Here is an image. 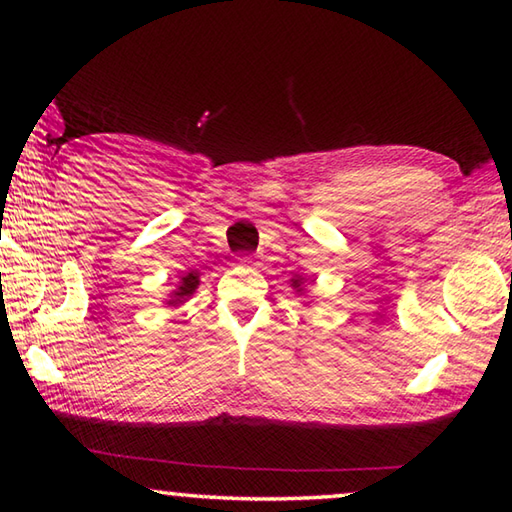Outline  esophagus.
I'll list each match as a JSON object with an SVG mask.
<instances>
[{
	"instance_id": "1",
	"label": "esophagus",
	"mask_w": 512,
	"mask_h": 512,
	"mask_svg": "<svg viewBox=\"0 0 512 512\" xmlns=\"http://www.w3.org/2000/svg\"><path fill=\"white\" fill-rule=\"evenodd\" d=\"M237 264H239V266H253L255 259L250 257V255H241V257L237 259Z\"/></svg>"
}]
</instances>
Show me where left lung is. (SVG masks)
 <instances>
[{
  "instance_id": "8db88e82",
  "label": "left lung",
  "mask_w": 512,
  "mask_h": 512,
  "mask_svg": "<svg viewBox=\"0 0 512 512\" xmlns=\"http://www.w3.org/2000/svg\"><path fill=\"white\" fill-rule=\"evenodd\" d=\"M293 287H300V280H293Z\"/></svg>"
}]
</instances>
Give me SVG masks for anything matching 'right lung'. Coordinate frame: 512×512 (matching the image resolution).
<instances>
[{
    "label": "right lung",
    "mask_w": 512,
    "mask_h": 512,
    "mask_svg": "<svg viewBox=\"0 0 512 512\" xmlns=\"http://www.w3.org/2000/svg\"><path fill=\"white\" fill-rule=\"evenodd\" d=\"M198 287V273H189L183 277V282H180L178 291H173V298L169 300V305H178V302H183L185 298L192 296Z\"/></svg>",
    "instance_id": "obj_1"
}]
</instances>
